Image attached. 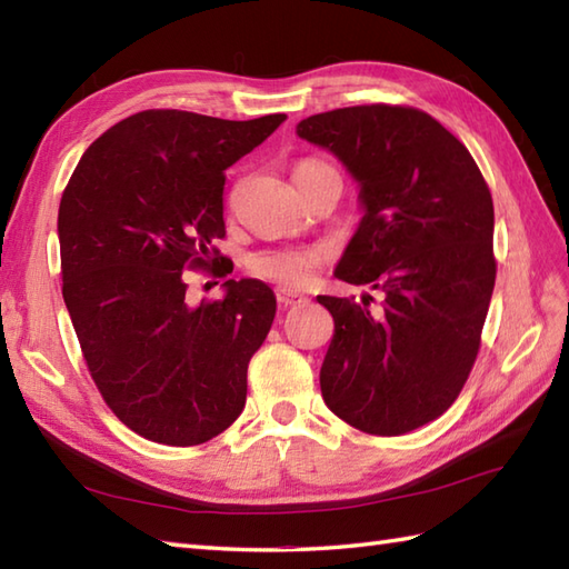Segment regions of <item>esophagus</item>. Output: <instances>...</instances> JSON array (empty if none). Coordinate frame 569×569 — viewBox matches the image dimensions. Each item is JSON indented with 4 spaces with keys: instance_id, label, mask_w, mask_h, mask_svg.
<instances>
[{
    "instance_id": "obj_1",
    "label": "esophagus",
    "mask_w": 569,
    "mask_h": 569,
    "mask_svg": "<svg viewBox=\"0 0 569 569\" xmlns=\"http://www.w3.org/2000/svg\"><path fill=\"white\" fill-rule=\"evenodd\" d=\"M276 298H278V306H281V308H293V306H300V303H306V300H308L306 296L286 291V288H281V291L276 293Z\"/></svg>"
}]
</instances>
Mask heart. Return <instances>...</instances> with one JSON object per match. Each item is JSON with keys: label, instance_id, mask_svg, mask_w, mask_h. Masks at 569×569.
I'll return each instance as SVG.
<instances>
[{"label": "heart", "instance_id": "heart-1", "mask_svg": "<svg viewBox=\"0 0 569 569\" xmlns=\"http://www.w3.org/2000/svg\"><path fill=\"white\" fill-rule=\"evenodd\" d=\"M318 168H328V163L306 159L296 166L293 178L306 176ZM330 259L328 247L322 244H298V247H273L253 251L247 266L249 271L263 278V281L283 286V288H303L316 278L320 266Z\"/></svg>", "mask_w": 569, "mask_h": 569}]
</instances>
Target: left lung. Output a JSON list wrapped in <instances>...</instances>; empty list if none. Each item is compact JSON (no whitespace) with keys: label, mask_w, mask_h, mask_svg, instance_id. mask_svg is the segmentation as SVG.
<instances>
[{"label":"left lung","mask_w":569,"mask_h":569,"mask_svg":"<svg viewBox=\"0 0 569 569\" xmlns=\"http://www.w3.org/2000/svg\"><path fill=\"white\" fill-rule=\"evenodd\" d=\"M298 137L361 186L365 217L337 278L383 291L379 316L367 300L318 298L335 320L322 398L361 432L406 435L455 403L479 355L497 281L489 186L465 143L416 107H342L303 119Z\"/></svg>","instance_id":"1"}]
</instances>
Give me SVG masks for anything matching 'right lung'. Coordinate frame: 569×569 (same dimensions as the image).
<instances>
[{"label":"right lung","mask_w":569,"mask_h":569,"mask_svg":"<svg viewBox=\"0 0 569 569\" xmlns=\"http://www.w3.org/2000/svg\"><path fill=\"white\" fill-rule=\"evenodd\" d=\"M283 122L137 112L92 141L60 198L63 300L84 365L112 413L151 442H208L247 403L273 291L229 278L224 298L192 308L183 271L232 273L214 247L224 171Z\"/></svg>","instance_id":"add662e5"}]
</instances>
